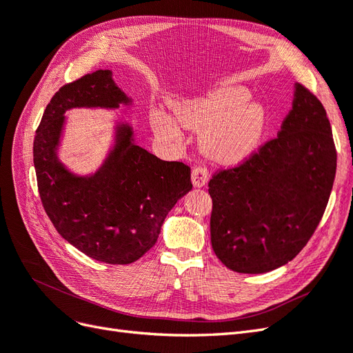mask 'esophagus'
<instances>
[{
  "label": "esophagus",
  "instance_id": "esophagus-1",
  "mask_svg": "<svg viewBox=\"0 0 353 353\" xmlns=\"http://www.w3.org/2000/svg\"><path fill=\"white\" fill-rule=\"evenodd\" d=\"M209 181V174L206 168H194L193 172H191V183H193L194 187L201 188L208 184Z\"/></svg>",
  "mask_w": 353,
  "mask_h": 353
}]
</instances>
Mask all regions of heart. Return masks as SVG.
Here are the masks:
<instances>
[{
  "instance_id": "heart-1",
  "label": "heart",
  "mask_w": 353,
  "mask_h": 353,
  "mask_svg": "<svg viewBox=\"0 0 353 353\" xmlns=\"http://www.w3.org/2000/svg\"><path fill=\"white\" fill-rule=\"evenodd\" d=\"M250 92L241 85L215 88L194 99L174 103L176 121L187 130L201 134V148L221 165H239L258 148L265 130V112L250 103ZM154 131L179 140L176 122L165 112L152 117Z\"/></svg>"
}]
</instances>
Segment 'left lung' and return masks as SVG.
<instances>
[{
	"label": "left lung",
	"mask_w": 353,
	"mask_h": 353,
	"mask_svg": "<svg viewBox=\"0 0 353 353\" xmlns=\"http://www.w3.org/2000/svg\"><path fill=\"white\" fill-rule=\"evenodd\" d=\"M336 162L325 109L296 83L292 110L275 140L209 181L210 241L219 261L241 274L290 262L323 218Z\"/></svg>",
	"instance_id": "obj_1"
}]
</instances>
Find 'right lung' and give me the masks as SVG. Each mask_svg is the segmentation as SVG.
Segmentation results:
<instances>
[{
    "instance_id": "1",
    "label": "right lung",
    "mask_w": 353,
    "mask_h": 353,
    "mask_svg": "<svg viewBox=\"0 0 353 353\" xmlns=\"http://www.w3.org/2000/svg\"><path fill=\"white\" fill-rule=\"evenodd\" d=\"M121 104L132 99L114 83L112 70L85 74L54 94L34 140L38 191L52 225L82 253L112 265L132 263L150 250L170 209L193 188L187 165L137 145L126 122L116 125L114 145L94 174L77 175L60 162L68 110Z\"/></svg>"
}]
</instances>
